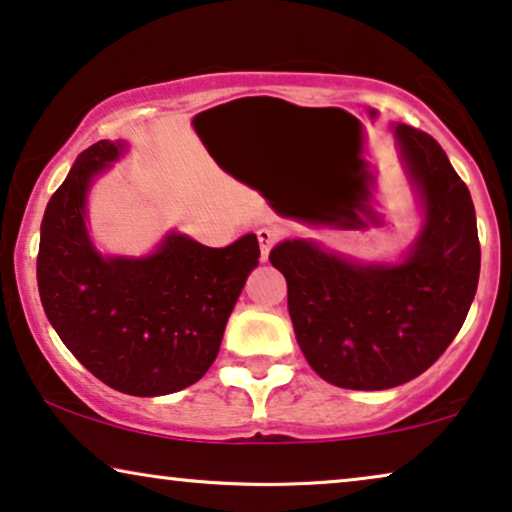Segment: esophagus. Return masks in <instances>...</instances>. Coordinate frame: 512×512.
<instances>
[{"label": "esophagus", "instance_id": "obj_1", "mask_svg": "<svg viewBox=\"0 0 512 512\" xmlns=\"http://www.w3.org/2000/svg\"><path fill=\"white\" fill-rule=\"evenodd\" d=\"M278 229H271V227H262L257 229V241H259V253H262V262L269 259V253L273 248V243L278 241Z\"/></svg>", "mask_w": 512, "mask_h": 512}]
</instances>
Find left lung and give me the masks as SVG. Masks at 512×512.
Here are the masks:
<instances>
[{
    "label": "left lung",
    "mask_w": 512,
    "mask_h": 512,
    "mask_svg": "<svg viewBox=\"0 0 512 512\" xmlns=\"http://www.w3.org/2000/svg\"><path fill=\"white\" fill-rule=\"evenodd\" d=\"M422 227L401 262H357L292 239L271 250L287 280L297 343L322 380L390 390L429 369L462 329L478 290L480 243L469 187L429 134L394 125Z\"/></svg>",
    "instance_id": "obj_1"
}]
</instances>
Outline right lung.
I'll return each mask as SVG.
<instances>
[{
    "label": "right lung",
    "instance_id": "obj_1",
    "mask_svg": "<svg viewBox=\"0 0 512 512\" xmlns=\"http://www.w3.org/2000/svg\"><path fill=\"white\" fill-rule=\"evenodd\" d=\"M99 141L78 155L41 220L39 297L62 343L92 376L132 397H162L197 383L218 357L222 334L250 271L255 234L227 248L169 232L146 257H106L88 225V192L125 153Z\"/></svg>",
    "mask_w": 512,
    "mask_h": 512
}]
</instances>
